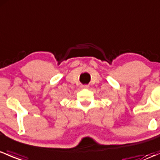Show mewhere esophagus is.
I'll return each mask as SVG.
<instances>
[{"label":"esophagus","mask_w":160,"mask_h":160,"mask_svg":"<svg viewBox=\"0 0 160 160\" xmlns=\"http://www.w3.org/2000/svg\"><path fill=\"white\" fill-rule=\"evenodd\" d=\"M82 88H84V89H88V88H90V86L89 85H83V86H82Z\"/></svg>","instance_id":"esophagus-1"}]
</instances>
